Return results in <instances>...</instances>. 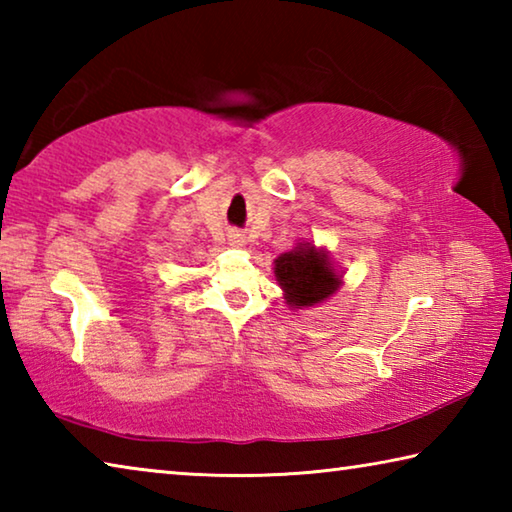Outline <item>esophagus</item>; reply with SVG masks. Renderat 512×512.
Segmentation results:
<instances>
[{"mask_svg": "<svg viewBox=\"0 0 512 512\" xmlns=\"http://www.w3.org/2000/svg\"><path fill=\"white\" fill-rule=\"evenodd\" d=\"M228 241H230V246H235V248H244L246 246V237L241 235V232H230Z\"/></svg>", "mask_w": 512, "mask_h": 512, "instance_id": "obj_1", "label": "esophagus"}]
</instances>
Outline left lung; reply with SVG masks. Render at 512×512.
I'll list each match as a JSON object with an SVG mask.
<instances>
[{
	"label": "left lung",
	"instance_id": "left-lung-1",
	"mask_svg": "<svg viewBox=\"0 0 512 512\" xmlns=\"http://www.w3.org/2000/svg\"><path fill=\"white\" fill-rule=\"evenodd\" d=\"M273 264L284 300L293 309L314 307L341 287V275L334 271L329 255L309 241L280 255Z\"/></svg>",
	"mask_w": 512,
	"mask_h": 512
}]
</instances>
